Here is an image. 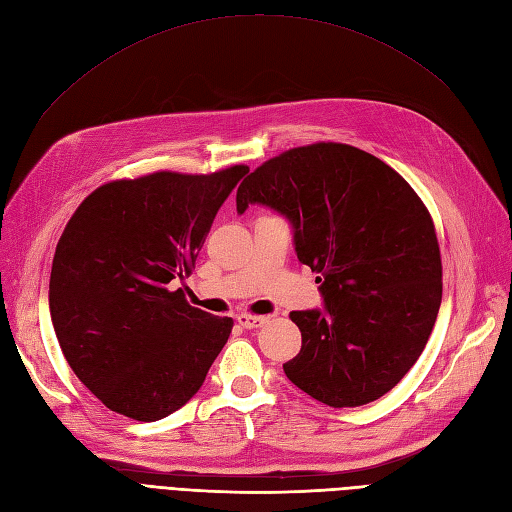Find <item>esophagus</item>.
<instances>
[{"label": "esophagus", "instance_id": "1", "mask_svg": "<svg viewBox=\"0 0 512 512\" xmlns=\"http://www.w3.org/2000/svg\"><path fill=\"white\" fill-rule=\"evenodd\" d=\"M237 322L243 329H260L267 324V316H252V314H239Z\"/></svg>", "mask_w": 512, "mask_h": 512}]
</instances>
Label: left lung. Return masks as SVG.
I'll return each mask as SVG.
<instances>
[{"label":"left lung","instance_id":"8db88e82","mask_svg":"<svg viewBox=\"0 0 512 512\" xmlns=\"http://www.w3.org/2000/svg\"><path fill=\"white\" fill-rule=\"evenodd\" d=\"M292 226L297 258L320 277V309L292 312L303 346L286 378L322 404L376 401L421 356L442 301L436 230L408 181L350 145L290 149L237 190Z\"/></svg>","mask_w":512,"mask_h":512}]
</instances>
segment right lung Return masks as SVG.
<instances>
[{"label":"right lung","mask_w":512,"mask_h":512,"mask_svg":"<svg viewBox=\"0 0 512 512\" xmlns=\"http://www.w3.org/2000/svg\"><path fill=\"white\" fill-rule=\"evenodd\" d=\"M250 173H153L106 183L74 211L49 282L57 342L106 408L153 423L200 391L232 329L175 288L211 224Z\"/></svg>","instance_id":"obj_1"}]
</instances>
